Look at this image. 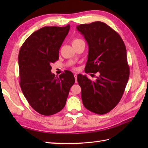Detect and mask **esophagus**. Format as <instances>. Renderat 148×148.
Here are the masks:
<instances>
[{
  "instance_id": "obj_1",
  "label": "esophagus",
  "mask_w": 148,
  "mask_h": 148,
  "mask_svg": "<svg viewBox=\"0 0 148 148\" xmlns=\"http://www.w3.org/2000/svg\"><path fill=\"white\" fill-rule=\"evenodd\" d=\"M74 76V78H75V81H76V83H77V74H75Z\"/></svg>"
}]
</instances>
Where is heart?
<instances>
[{"mask_svg": "<svg viewBox=\"0 0 148 148\" xmlns=\"http://www.w3.org/2000/svg\"><path fill=\"white\" fill-rule=\"evenodd\" d=\"M81 40V39H74V40H73V42H72L78 41V40Z\"/></svg>", "mask_w": 148, "mask_h": 148, "instance_id": "heart-1", "label": "heart"}]
</instances>
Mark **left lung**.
<instances>
[{"label":"left lung","instance_id":"obj_1","mask_svg":"<svg viewBox=\"0 0 148 148\" xmlns=\"http://www.w3.org/2000/svg\"><path fill=\"white\" fill-rule=\"evenodd\" d=\"M76 28L88 45L84 71L99 73L95 81L86 75H77L83 105L96 114H106L120 101L129 78L126 47L120 36L103 22Z\"/></svg>","mask_w":148,"mask_h":148}]
</instances>
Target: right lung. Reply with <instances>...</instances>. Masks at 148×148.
<instances>
[{"label": "right lung", "instance_id": "add662e5", "mask_svg": "<svg viewBox=\"0 0 148 148\" xmlns=\"http://www.w3.org/2000/svg\"><path fill=\"white\" fill-rule=\"evenodd\" d=\"M69 29V25L42 27L28 37L19 52L22 92L30 106L42 115L60 111L75 82L71 71H65L59 77L51 72V64L58 60L59 49Z\"/></svg>", "mask_w": 148, "mask_h": 148}]
</instances>
